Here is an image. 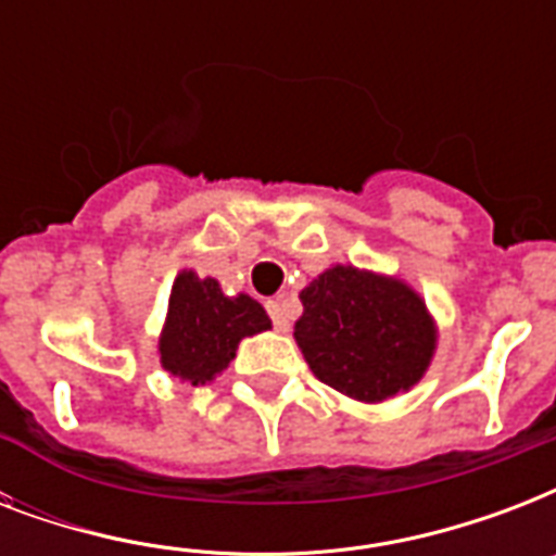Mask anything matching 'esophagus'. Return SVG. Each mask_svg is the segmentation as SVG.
Here are the masks:
<instances>
[{"instance_id": "obj_1", "label": "esophagus", "mask_w": 556, "mask_h": 556, "mask_svg": "<svg viewBox=\"0 0 556 556\" xmlns=\"http://www.w3.org/2000/svg\"><path fill=\"white\" fill-rule=\"evenodd\" d=\"M265 308H268L270 320H274V329L277 331L291 329V320H288L286 303H282V300H268V303H265Z\"/></svg>"}]
</instances>
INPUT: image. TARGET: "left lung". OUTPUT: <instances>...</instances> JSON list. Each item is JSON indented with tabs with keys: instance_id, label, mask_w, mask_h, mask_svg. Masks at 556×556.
<instances>
[{
	"instance_id": "8db88e82",
	"label": "left lung",
	"mask_w": 556,
	"mask_h": 556,
	"mask_svg": "<svg viewBox=\"0 0 556 556\" xmlns=\"http://www.w3.org/2000/svg\"><path fill=\"white\" fill-rule=\"evenodd\" d=\"M294 340L314 378L340 395L380 404L427 375L439 326L404 279L355 265H331L300 291Z\"/></svg>"
}]
</instances>
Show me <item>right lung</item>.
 Here are the masks:
<instances>
[{
  "label": "right lung",
  "instance_id": "1",
  "mask_svg": "<svg viewBox=\"0 0 556 556\" xmlns=\"http://www.w3.org/2000/svg\"><path fill=\"white\" fill-rule=\"evenodd\" d=\"M270 329V317L253 296L225 294L218 279L178 270L159 338L164 371L190 387H204L233 361L244 338Z\"/></svg>",
  "mask_w": 556,
  "mask_h": 556
}]
</instances>
